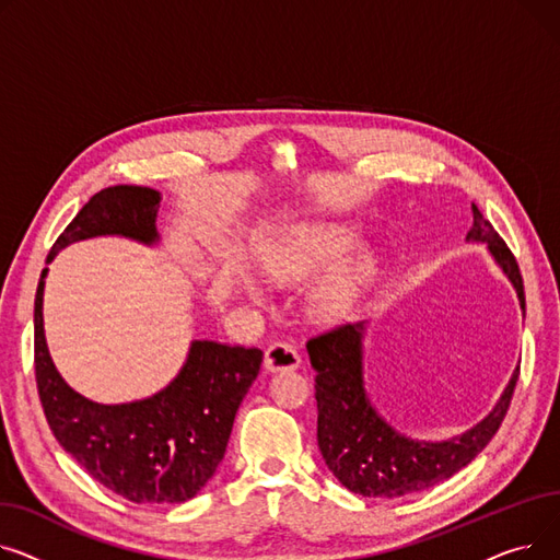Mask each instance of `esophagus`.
<instances>
[{"mask_svg": "<svg viewBox=\"0 0 560 560\" xmlns=\"http://www.w3.org/2000/svg\"><path fill=\"white\" fill-rule=\"evenodd\" d=\"M301 364V357L295 352L291 343H273L265 352V369L269 373H284V371H295Z\"/></svg>", "mask_w": 560, "mask_h": 560, "instance_id": "1", "label": "esophagus"}]
</instances>
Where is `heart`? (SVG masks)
<instances>
[{
  "instance_id": "b5f03b06",
  "label": "heart",
  "mask_w": 560,
  "mask_h": 560,
  "mask_svg": "<svg viewBox=\"0 0 560 560\" xmlns=\"http://www.w3.org/2000/svg\"><path fill=\"white\" fill-rule=\"evenodd\" d=\"M352 235L343 228L312 223L295 228L293 233L267 255L265 269L278 282H299L316 273L327 261L352 246ZM377 273L373 255H361L343 267L327 273L312 291V314L325 323L341 320L354 312ZM250 293H257L250 287Z\"/></svg>"
}]
</instances>
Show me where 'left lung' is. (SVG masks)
<instances>
[{"mask_svg":"<svg viewBox=\"0 0 560 560\" xmlns=\"http://www.w3.org/2000/svg\"><path fill=\"white\" fill-rule=\"evenodd\" d=\"M466 240L488 246L490 257L513 284L524 312V284L517 261L475 203ZM366 323H348L307 341L312 369L316 371V436L325 466L350 492L390 500L432 488L472 462L500 430L520 366L513 371L498 405L468 432L445 441L409 439L380 416L366 393Z\"/></svg>","mask_w":560,"mask_h":560,"instance_id":"8db88e82","label":"left lung"}]
</instances>
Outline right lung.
I'll use <instances>...</instances> for the list:
<instances>
[{
    "instance_id": "add662e5",
    "label": "right lung",
    "mask_w": 560,
    "mask_h": 560,
    "mask_svg": "<svg viewBox=\"0 0 560 560\" xmlns=\"http://www.w3.org/2000/svg\"><path fill=\"white\" fill-rule=\"evenodd\" d=\"M160 191L138 185L106 187L62 230L47 265L74 242L117 235L153 246ZM43 269L36 325V382L47 422L65 452L106 488L136 504H180L217 472L237 409L255 382L261 350L191 341L178 375L144 400L98 405L56 371L43 325Z\"/></svg>"
}]
</instances>
